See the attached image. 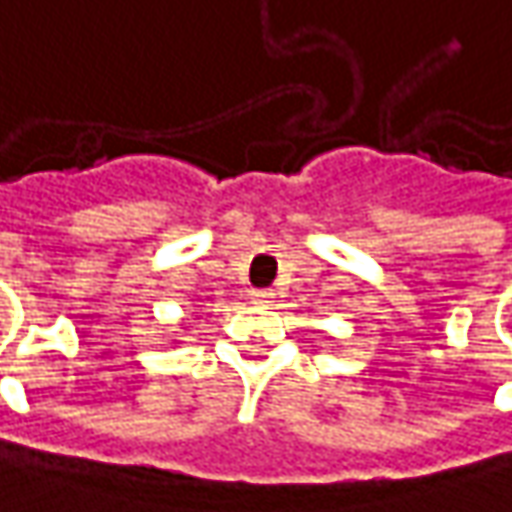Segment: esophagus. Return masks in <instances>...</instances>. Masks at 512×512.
<instances>
[{
    "mask_svg": "<svg viewBox=\"0 0 512 512\" xmlns=\"http://www.w3.org/2000/svg\"><path fill=\"white\" fill-rule=\"evenodd\" d=\"M249 298H252V304H260V307L272 304V292H269V289H252Z\"/></svg>",
    "mask_w": 512,
    "mask_h": 512,
    "instance_id": "esophagus-1",
    "label": "esophagus"
}]
</instances>
